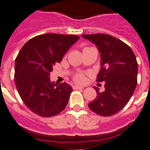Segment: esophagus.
<instances>
[{"label":"esophagus","instance_id":"34e87169","mask_svg":"<svg viewBox=\"0 0 150 150\" xmlns=\"http://www.w3.org/2000/svg\"><path fill=\"white\" fill-rule=\"evenodd\" d=\"M72 88L74 89V90H79V89H83L84 88L81 86H78V85H74V86L72 87Z\"/></svg>","mask_w":150,"mask_h":150}]
</instances>
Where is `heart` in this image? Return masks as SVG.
<instances>
[{"label":"heart","instance_id":"heart-1","mask_svg":"<svg viewBox=\"0 0 150 150\" xmlns=\"http://www.w3.org/2000/svg\"><path fill=\"white\" fill-rule=\"evenodd\" d=\"M73 80L78 84H83L86 80L85 73H77L73 76Z\"/></svg>","mask_w":150,"mask_h":150}]
</instances>
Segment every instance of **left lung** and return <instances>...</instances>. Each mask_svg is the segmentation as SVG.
Returning <instances> with one entry per match:
<instances>
[{
  "label": "left lung",
  "mask_w": 150,
  "mask_h": 150,
  "mask_svg": "<svg viewBox=\"0 0 150 150\" xmlns=\"http://www.w3.org/2000/svg\"><path fill=\"white\" fill-rule=\"evenodd\" d=\"M98 48L100 69L97 81H104V92L94 87L98 96L88 104L95 114L109 117L127 105L137 85L138 64L133 50L119 39L103 33L82 35Z\"/></svg>",
  "instance_id": "left-lung-1"
}]
</instances>
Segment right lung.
Listing matches in <instances>:
<instances>
[{
    "label": "right lung",
    "mask_w": 150,
    "mask_h": 150,
    "mask_svg": "<svg viewBox=\"0 0 150 150\" xmlns=\"http://www.w3.org/2000/svg\"><path fill=\"white\" fill-rule=\"evenodd\" d=\"M79 38L57 33L39 35L19 52L15 59V84L25 105L37 115L53 117L67 105L71 87L65 82L56 87L50 81V72Z\"/></svg>",
    "instance_id": "1"
}]
</instances>
